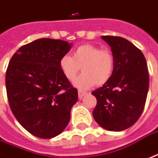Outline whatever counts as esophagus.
I'll return each mask as SVG.
<instances>
[{"label": "esophagus", "mask_w": 158, "mask_h": 158, "mask_svg": "<svg viewBox=\"0 0 158 158\" xmlns=\"http://www.w3.org/2000/svg\"><path fill=\"white\" fill-rule=\"evenodd\" d=\"M79 99H81V98H82V97H83V96H84V95H85V94H86V92H85V91H83V90H80V89H79Z\"/></svg>", "instance_id": "obj_1"}]
</instances>
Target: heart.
I'll return each mask as SVG.
<instances>
[{
    "mask_svg": "<svg viewBox=\"0 0 158 158\" xmlns=\"http://www.w3.org/2000/svg\"><path fill=\"white\" fill-rule=\"evenodd\" d=\"M59 65L64 77L73 81L82 67L83 74L75 80L79 88H89L102 86L110 79L114 67V58L108 48H100L92 44L79 46L72 56H64L59 61Z\"/></svg>",
    "mask_w": 158,
    "mask_h": 158,
    "instance_id": "obj_1",
    "label": "heart"
}]
</instances>
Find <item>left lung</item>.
<instances>
[{
  "instance_id": "8db88e82",
  "label": "left lung",
  "mask_w": 158,
  "mask_h": 158,
  "mask_svg": "<svg viewBox=\"0 0 158 158\" xmlns=\"http://www.w3.org/2000/svg\"><path fill=\"white\" fill-rule=\"evenodd\" d=\"M110 46L114 58L112 75L102 87L93 91L97 103L95 121L109 131L131 127L144 110L148 91V71L142 52L118 36H102Z\"/></svg>"
}]
</instances>
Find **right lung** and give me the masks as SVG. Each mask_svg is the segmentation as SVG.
I'll return each mask as SVG.
<instances>
[{
  "label": "right lung",
  "instance_id": "add662e5",
  "mask_svg": "<svg viewBox=\"0 0 158 158\" xmlns=\"http://www.w3.org/2000/svg\"><path fill=\"white\" fill-rule=\"evenodd\" d=\"M72 44L43 38L22 46L6 72V90L12 113L30 134L41 139L57 136L67 127L78 90L59 65Z\"/></svg>",
  "mask_w": 158,
  "mask_h": 158
}]
</instances>
